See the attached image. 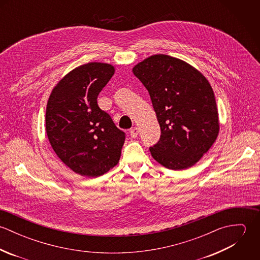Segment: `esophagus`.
I'll return each instance as SVG.
<instances>
[{
    "label": "esophagus",
    "instance_id": "1",
    "mask_svg": "<svg viewBox=\"0 0 260 260\" xmlns=\"http://www.w3.org/2000/svg\"><path fill=\"white\" fill-rule=\"evenodd\" d=\"M138 133H139V130H138L137 127H134V128H132V129L130 130V136H131L132 138H136L137 135H138Z\"/></svg>",
    "mask_w": 260,
    "mask_h": 260
}]
</instances>
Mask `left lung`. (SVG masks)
<instances>
[{
  "label": "left lung",
  "instance_id": "obj_1",
  "mask_svg": "<svg viewBox=\"0 0 260 260\" xmlns=\"http://www.w3.org/2000/svg\"><path fill=\"white\" fill-rule=\"evenodd\" d=\"M133 73L148 90L161 129L159 141L149 148L152 157L168 169L191 167L219 132L210 84L184 61L163 54L140 62Z\"/></svg>",
  "mask_w": 260,
  "mask_h": 260
}]
</instances>
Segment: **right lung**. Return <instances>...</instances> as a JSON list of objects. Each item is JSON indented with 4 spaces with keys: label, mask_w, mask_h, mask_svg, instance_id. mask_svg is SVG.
<instances>
[{
    "label": "right lung",
    "mask_w": 260,
    "mask_h": 260,
    "mask_svg": "<svg viewBox=\"0 0 260 260\" xmlns=\"http://www.w3.org/2000/svg\"><path fill=\"white\" fill-rule=\"evenodd\" d=\"M114 71L104 63L82 65L57 84L47 104L51 146L65 165L82 176L103 175L121 156L126 135L97 103Z\"/></svg>",
    "instance_id": "right-lung-1"
}]
</instances>
